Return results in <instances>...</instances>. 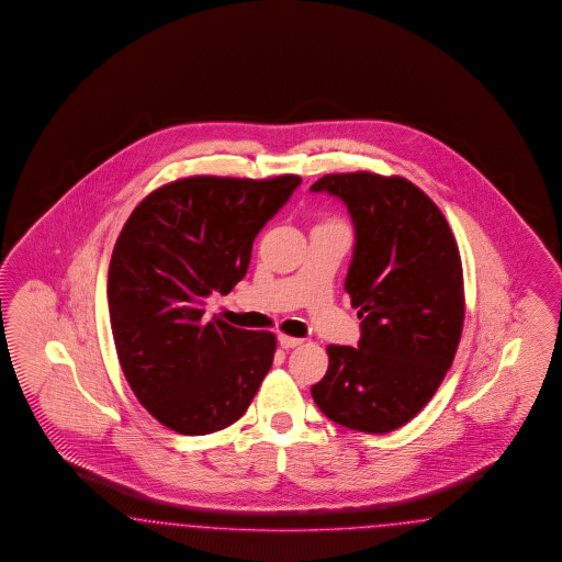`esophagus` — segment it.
Segmentation results:
<instances>
[{
  "label": "esophagus",
  "instance_id": "1",
  "mask_svg": "<svg viewBox=\"0 0 562 562\" xmlns=\"http://www.w3.org/2000/svg\"><path fill=\"white\" fill-rule=\"evenodd\" d=\"M278 342L282 349H292V347H299L303 340L301 338L289 337V335H278Z\"/></svg>",
  "mask_w": 562,
  "mask_h": 562
}]
</instances>
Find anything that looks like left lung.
Segmentation results:
<instances>
[{"label":"left lung","mask_w":562,"mask_h":562,"mask_svg":"<svg viewBox=\"0 0 562 562\" xmlns=\"http://www.w3.org/2000/svg\"><path fill=\"white\" fill-rule=\"evenodd\" d=\"M312 192L338 196L356 225L345 291L361 319L360 347L328 345V370L312 395L340 427L391 432L430 402L456 356L460 250L439 206L400 176L330 173Z\"/></svg>","instance_id":"1"}]
</instances>
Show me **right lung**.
I'll return each instance as SVG.
<instances>
[{
  "mask_svg": "<svg viewBox=\"0 0 562 562\" xmlns=\"http://www.w3.org/2000/svg\"><path fill=\"white\" fill-rule=\"evenodd\" d=\"M299 176H192L139 202L109 268L114 347L137 402L181 435L234 425L270 372L276 337L204 317L248 270L252 240Z\"/></svg>",
  "mask_w": 562,
  "mask_h": 562,
  "instance_id": "add662e5",
  "label": "right lung"
}]
</instances>
